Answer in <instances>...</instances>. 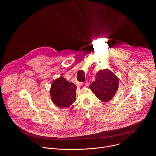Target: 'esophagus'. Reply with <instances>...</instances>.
I'll return each mask as SVG.
<instances>
[{"instance_id": "1", "label": "esophagus", "mask_w": 156, "mask_h": 156, "mask_svg": "<svg viewBox=\"0 0 156 156\" xmlns=\"http://www.w3.org/2000/svg\"><path fill=\"white\" fill-rule=\"evenodd\" d=\"M88 84H89V83H88V82H87V81H86L85 83H82V85H83V86H84V87H87V86H88Z\"/></svg>"}]
</instances>
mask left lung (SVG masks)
Returning <instances> with one entry per match:
<instances>
[{
  "mask_svg": "<svg viewBox=\"0 0 156 156\" xmlns=\"http://www.w3.org/2000/svg\"><path fill=\"white\" fill-rule=\"evenodd\" d=\"M119 78L110 70H100L96 73V78L90 85V89L102 102H107L112 99L117 93Z\"/></svg>",
  "mask_w": 156,
  "mask_h": 156,
  "instance_id": "obj_1",
  "label": "left lung"
}]
</instances>
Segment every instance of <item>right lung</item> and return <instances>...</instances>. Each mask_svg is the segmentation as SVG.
Here are the masks:
<instances>
[{"instance_id": "1", "label": "right lung", "mask_w": 156, "mask_h": 156, "mask_svg": "<svg viewBox=\"0 0 156 156\" xmlns=\"http://www.w3.org/2000/svg\"><path fill=\"white\" fill-rule=\"evenodd\" d=\"M76 88L75 84L63 76L56 78L52 83L49 91L52 102L61 108L69 107L76 101Z\"/></svg>"}]
</instances>
